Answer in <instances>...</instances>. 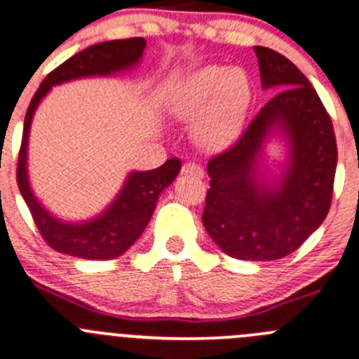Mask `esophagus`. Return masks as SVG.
Segmentation results:
<instances>
[{"instance_id": "obj_1", "label": "esophagus", "mask_w": 359, "mask_h": 359, "mask_svg": "<svg viewBox=\"0 0 359 359\" xmlns=\"http://www.w3.org/2000/svg\"><path fill=\"white\" fill-rule=\"evenodd\" d=\"M182 174H185V176H196V177H203L204 176V170L203 167H199L197 163H185L182 169Z\"/></svg>"}]
</instances>
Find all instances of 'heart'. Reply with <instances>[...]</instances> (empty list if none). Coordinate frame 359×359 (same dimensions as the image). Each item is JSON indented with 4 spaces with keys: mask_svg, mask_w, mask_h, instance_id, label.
I'll use <instances>...</instances> for the list:
<instances>
[{
    "mask_svg": "<svg viewBox=\"0 0 359 359\" xmlns=\"http://www.w3.org/2000/svg\"><path fill=\"white\" fill-rule=\"evenodd\" d=\"M250 84L241 68L211 65L177 84L167 100L174 118L194 121V139L211 153L231 148L243 130Z\"/></svg>",
    "mask_w": 359,
    "mask_h": 359,
    "instance_id": "b5f03b06",
    "label": "heart"
}]
</instances>
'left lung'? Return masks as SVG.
Segmentation results:
<instances>
[{"label": "left lung", "mask_w": 359, "mask_h": 359, "mask_svg": "<svg viewBox=\"0 0 359 359\" xmlns=\"http://www.w3.org/2000/svg\"><path fill=\"white\" fill-rule=\"evenodd\" d=\"M262 90H275L240 141L208 162L211 177L203 224L231 257L275 261L302 247L330 211L337 170L333 125L305 75L268 47L255 46ZM280 138L278 177L264 165L265 146Z\"/></svg>", "instance_id": "obj_1"}]
</instances>
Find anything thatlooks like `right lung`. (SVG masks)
<instances>
[{"label":"right lung","instance_id":"add662e5","mask_svg":"<svg viewBox=\"0 0 359 359\" xmlns=\"http://www.w3.org/2000/svg\"><path fill=\"white\" fill-rule=\"evenodd\" d=\"M146 49L144 39L95 43L50 72L29 104L24 118L22 144L17 163V183L43 240L61 254L91 261H107L125 254L148 225L160 194L176 180L180 158L167 160L153 170H130L114 199L88 220H63L50 213L32 189L28 172V144L35 112L54 86L90 77H112L137 67Z\"/></svg>","mask_w":359,"mask_h":359}]
</instances>
